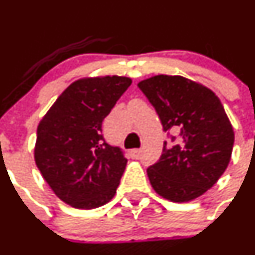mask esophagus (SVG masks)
Instances as JSON below:
<instances>
[{
  "label": "esophagus",
  "mask_w": 255,
  "mask_h": 255,
  "mask_svg": "<svg viewBox=\"0 0 255 255\" xmlns=\"http://www.w3.org/2000/svg\"><path fill=\"white\" fill-rule=\"evenodd\" d=\"M139 155H141V149H131L130 150V157L132 159H138Z\"/></svg>",
  "instance_id": "1"
}]
</instances>
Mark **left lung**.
Here are the masks:
<instances>
[{
  "mask_svg": "<svg viewBox=\"0 0 255 255\" xmlns=\"http://www.w3.org/2000/svg\"><path fill=\"white\" fill-rule=\"evenodd\" d=\"M168 133L159 160L148 166L152 187L171 202L192 201L226 170L234 130L212 90L182 76L157 75L138 84Z\"/></svg>",
  "mask_w": 255,
  "mask_h": 255,
  "instance_id": "obj_1",
  "label": "left lung"
}]
</instances>
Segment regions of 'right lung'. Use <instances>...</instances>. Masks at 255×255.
Returning <instances> with one entry per match:
<instances>
[{
  "mask_svg": "<svg viewBox=\"0 0 255 255\" xmlns=\"http://www.w3.org/2000/svg\"><path fill=\"white\" fill-rule=\"evenodd\" d=\"M130 85L131 79L116 75L75 81L37 127V168L56 196L74 208H98L117 192L128 159L105 141L102 122Z\"/></svg>",
  "mask_w": 255,
  "mask_h": 255,
  "instance_id": "1",
  "label": "right lung"
}]
</instances>
